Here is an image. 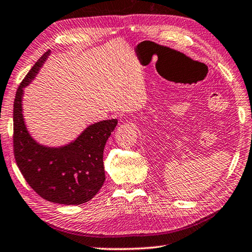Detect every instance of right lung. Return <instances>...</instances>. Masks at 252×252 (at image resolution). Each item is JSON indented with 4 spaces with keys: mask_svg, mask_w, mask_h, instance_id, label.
<instances>
[{
    "mask_svg": "<svg viewBox=\"0 0 252 252\" xmlns=\"http://www.w3.org/2000/svg\"><path fill=\"white\" fill-rule=\"evenodd\" d=\"M50 50L34 63L20 84L13 106V145L18 167L35 193L51 203L79 205L91 201L105 182L103 151L118 125L117 119L87 126L63 146L40 143L28 130L23 117L25 89L37 77Z\"/></svg>",
    "mask_w": 252,
    "mask_h": 252,
    "instance_id": "obj_1",
    "label": "right lung"
}]
</instances>
